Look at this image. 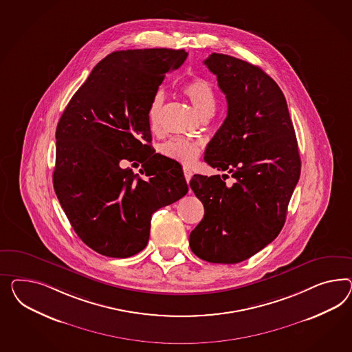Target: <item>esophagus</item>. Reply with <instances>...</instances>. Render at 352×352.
Masks as SVG:
<instances>
[{"mask_svg": "<svg viewBox=\"0 0 352 352\" xmlns=\"http://www.w3.org/2000/svg\"><path fill=\"white\" fill-rule=\"evenodd\" d=\"M183 173H184V177H186V181L190 182L192 175H193V171L190 170L188 166H184L183 168Z\"/></svg>", "mask_w": 352, "mask_h": 352, "instance_id": "34e87169", "label": "esophagus"}]
</instances>
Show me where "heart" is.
<instances>
[{
  "instance_id": "b5f03b06",
  "label": "heart",
  "mask_w": 352,
  "mask_h": 352,
  "mask_svg": "<svg viewBox=\"0 0 352 352\" xmlns=\"http://www.w3.org/2000/svg\"><path fill=\"white\" fill-rule=\"evenodd\" d=\"M182 94L186 96L197 110L201 118H210L217 106V92L212 85L205 78L196 76L182 86ZM165 96L162 91L152 96L147 109V122L152 133H159L162 129V106ZM200 143L187 138H174L164 143L160 152L171 160L190 164L200 155Z\"/></svg>"
}]
</instances>
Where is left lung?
<instances>
[{
	"instance_id": "8db88e82",
	"label": "left lung",
	"mask_w": 352,
	"mask_h": 352,
	"mask_svg": "<svg viewBox=\"0 0 352 352\" xmlns=\"http://www.w3.org/2000/svg\"><path fill=\"white\" fill-rule=\"evenodd\" d=\"M204 64L217 76L228 104L205 162L236 182L228 187V174L192 177L190 188L205 215L190 232V246L205 261L236 264L283 228L301 160L285 95L263 69L215 52Z\"/></svg>"
}]
</instances>
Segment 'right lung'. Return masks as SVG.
Segmentation results:
<instances>
[{
	"instance_id": "obj_1",
	"label": "right lung",
	"mask_w": 352,
	"mask_h": 352,
	"mask_svg": "<svg viewBox=\"0 0 352 352\" xmlns=\"http://www.w3.org/2000/svg\"><path fill=\"white\" fill-rule=\"evenodd\" d=\"M184 50L115 51L102 58L69 101L56 128L54 188L88 248L109 257L147 246L152 214L182 199L181 165L155 153L147 109ZM142 162L144 177L120 162Z\"/></svg>"
}]
</instances>
